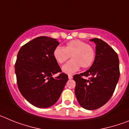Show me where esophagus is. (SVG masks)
I'll use <instances>...</instances> for the list:
<instances>
[{"mask_svg": "<svg viewBox=\"0 0 129 129\" xmlns=\"http://www.w3.org/2000/svg\"><path fill=\"white\" fill-rule=\"evenodd\" d=\"M72 75H68V79H72Z\"/></svg>", "mask_w": 129, "mask_h": 129, "instance_id": "1", "label": "esophagus"}]
</instances>
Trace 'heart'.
I'll list each match as a JSON object with an SVG mask.
<instances>
[{
  "label": "heart",
  "mask_w": 129,
  "mask_h": 129,
  "mask_svg": "<svg viewBox=\"0 0 129 129\" xmlns=\"http://www.w3.org/2000/svg\"><path fill=\"white\" fill-rule=\"evenodd\" d=\"M53 55L59 64L65 62L71 55L72 59L62 66V71L72 74L77 72L81 66L83 68L90 67L94 62L95 52L94 48L85 42L74 40L68 42L64 48L61 46L55 48Z\"/></svg>",
  "instance_id": "b5f03b06"
}]
</instances>
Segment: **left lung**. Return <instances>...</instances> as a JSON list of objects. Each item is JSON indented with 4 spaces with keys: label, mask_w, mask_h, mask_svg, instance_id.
I'll return each mask as SVG.
<instances>
[{
    "label": "left lung",
    "mask_w": 129,
    "mask_h": 129,
    "mask_svg": "<svg viewBox=\"0 0 129 129\" xmlns=\"http://www.w3.org/2000/svg\"><path fill=\"white\" fill-rule=\"evenodd\" d=\"M95 44V56L90 68L74 76L75 94L79 103L86 110H95L107 103L113 94L119 77L118 54L101 39H90ZM88 77V80L83 78Z\"/></svg>",
    "instance_id": "8db88e82"
}]
</instances>
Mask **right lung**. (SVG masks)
Returning <instances> with one entry per match:
<instances>
[{
	"label": "right lung",
	"mask_w": 129,
	"mask_h": 129,
	"mask_svg": "<svg viewBox=\"0 0 129 129\" xmlns=\"http://www.w3.org/2000/svg\"><path fill=\"white\" fill-rule=\"evenodd\" d=\"M59 44L46 36L35 38L20 48L15 64L18 88L27 101L38 108H48L59 100L68 76L61 72L53 55Z\"/></svg>",
	"instance_id": "add662e5"
}]
</instances>
